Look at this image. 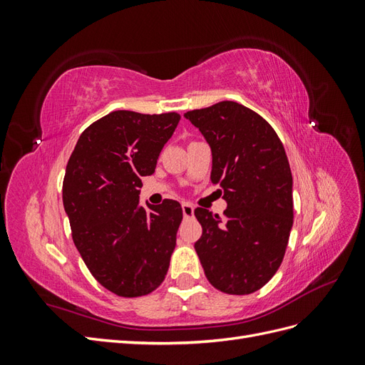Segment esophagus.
<instances>
[{
  "label": "esophagus",
  "mask_w": 365,
  "mask_h": 365,
  "mask_svg": "<svg viewBox=\"0 0 365 365\" xmlns=\"http://www.w3.org/2000/svg\"><path fill=\"white\" fill-rule=\"evenodd\" d=\"M193 213H195V207L192 204H189V202H184L182 204V215H184V217H192Z\"/></svg>",
  "instance_id": "obj_1"
}]
</instances>
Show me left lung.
I'll list each match as a JSON object with an SVG mask.
<instances>
[{
	"label": "left lung",
	"mask_w": 365,
	"mask_h": 365,
	"mask_svg": "<svg viewBox=\"0 0 365 365\" xmlns=\"http://www.w3.org/2000/svg\"><path fill=\"white\" fill-rule=\"evenodd\" d=\"M192 121L212 148V181L224 189L225 219L197 207L195 244L207 280L231 295L267 284L280 268L294 222L292 173L279 135L237 102L193 109Z\"/></svg>",
	"instance_id": "1"
}]
</instances>
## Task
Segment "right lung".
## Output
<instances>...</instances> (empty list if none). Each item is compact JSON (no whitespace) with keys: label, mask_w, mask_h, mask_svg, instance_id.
Masks as SVG:
<instances>
[{"label":"right lung","mask_w":365,"mask_h":365,"mask_svg":"<svg viewBox=\"0 0 365 365\" xmlns=\"http://www.w3.org/2000/svg\"><path fill=\"white\" fill-rule=\"evenodd\" d=\"M180 118L109 113L82 132L65 169L62 200L74 245L93 277L118 297L148 295L168 274L182 208L164 200L146 210L138 195Z\"/></svg>","instance_id":"obj_1"}]
</instances>
